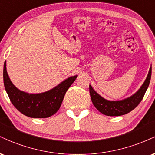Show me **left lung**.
<instances>
[{
  "label": "left lung",
  "instance_id": "left-lung-1",
  "mask_svg": "<svg viewBox=\"0 0 155 155\" xmlns=\"http://www.w3.org/2000/svg\"><path fill=\"white\" fill-rule=\"evenodd\" d=\"M151 75H152V67H150L148 76L144 83L138 90V91L128 98L120 101H109L106 100L99 95L90 85V94L92 104L101 113L106 116L115 117L126 114L133 111L143 99L150 82Z\"/></svg>",
  "mask_w": 155,
  "mask_h": 155
}]
</instances>
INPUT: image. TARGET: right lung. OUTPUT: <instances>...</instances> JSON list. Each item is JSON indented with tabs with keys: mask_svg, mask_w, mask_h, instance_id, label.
<instances>
[{
	"mask_svg": "<svg viewBox=\"0 0 155 155\" xmlns=\"http://www.w3.org/2000/svg\"><path fill=\"white\" fill-rule=\"evenodd\" d=\"M3 66V83L11 102L21 113L31 118H47L59 110L65 92L77 76L68 78L56 87L39 94H29L20 91L12 84Z\"/></svg>",
	"mask_w": 155,
	"mask_h": 155,
	"instance_id": "right-lung-1",
	"label": "right lung"
}]
</instances>
